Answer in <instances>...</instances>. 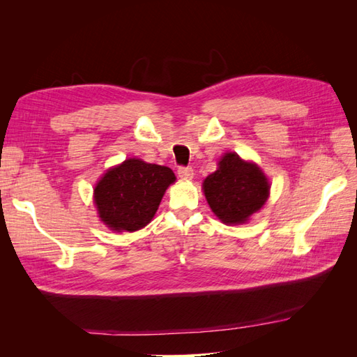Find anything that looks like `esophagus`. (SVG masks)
<instances>
[{
	"instance_id": "1",
	"label": "esophagus",
	"mask_w": 357,
	"mask_h": 357,
	"mask_svg": "<svg viewBox=\"0 0 357 357\" xmlns=\"http://www.w3.org/2000/svg\"><path fill=\"white\" fill-rule=\"evenodd\" d=\"M177 174L183 180H190L193 177V169L190 167H180L178 171H177Z\"/></svg>"
}]
</instances>
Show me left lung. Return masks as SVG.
Listing matches in <instances>:
<instances>
[{"label":"left lung","mask_w":357,"mask_h":357,"mask_svg":"<svg viewBox=\"0 0 357 357\" xmlns=\"http://www.w3.org/2000/svg\"><path fill=\"white\" fill-rule=\"evenodd\" d=\"M202 189L210 208L226 225L245 223L269 197L262 169L236 153H226L219 160V168L204 180Z\"/></svg>","instance_id":"obj_1"}]
</instances>
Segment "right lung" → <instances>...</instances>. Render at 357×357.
<instances>
[{
    "mask_svg": "<svg viewBox=\"0 0 357 357\" xmlns=\"http://www.w3.org/2000/svg\"><path fill=\"white\" fill-rule=\"evenodd\" d=\"M176 181L168 167L126 159L110 168L93 189L100 219L116 232L144 228L159 207L167 188Z\"/></svg>",
    "mask_w": 357,
    "mask_h": 357,
    "instance_id": "obj_1",
    "label": "right lung"
}]
</instances>
